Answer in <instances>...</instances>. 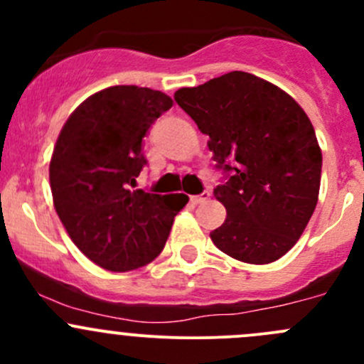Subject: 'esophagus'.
I'll use <instances>...</instances> for the list:
<instances>
[{"label": "esophagus", "instance_id": "obj_1", "mask_svg": "<svg viewBox=\"0 0 364 364\" xmlns=\"http://www.w3.org/2000/svg\"><path fill=\"white\" fill-rule=\"evenodd\" d=\"M209 197H211V193H209L208 190H205V192L200 193V196H193L190 200H192L193 204H203V203H205V200L209 199Z\"/></svg>", "mask_w": 364, "mask_h": 364}]
</instances>
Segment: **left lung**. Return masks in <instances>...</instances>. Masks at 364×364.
Returning a JSON list of instances; mask_svg holds the SVG:
<instances>
[{"mask_svg": "<svg viewBox=\"0 0 364 364\" xmlns=\"http://www.w3.org/2000/svg\"><path fill=\"white\" fill-rule=\"evenodd\" d=\"M174 100L203 134L227 181L215 188L227 218L213 243L232 259L269 264L297 243L321 188L322 153L311 121L274 84L229 72Z\"/></svg>", "mask_w": 364, "mask_h": 364, "instance_id": "8db88e82", "label": "left lung"}]
</instances>
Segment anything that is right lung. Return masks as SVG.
Here are the masks:
<instances>
[{
  "label": "right lung",
  "instance_id": "add662e5",
  "mask_svg": "<svg viewBox=\"0 0 364 364\" xmlns=\"http://www.w3.org/2000/svg\"><path fill=\"white\" fill-rule=\"evenodd\" d=\"M171 107L161 91L111 86L86 98L61 128L49 165L54 208L75 247L104 269L155 260L188 203L185 193L134 190L146 165L142 139Z\"/></svg>",
  "mask_w": 364,
  "mask_h": 364
}]
</instances>
